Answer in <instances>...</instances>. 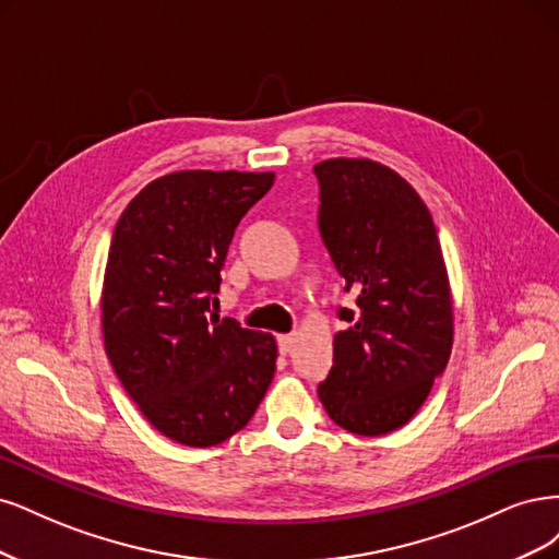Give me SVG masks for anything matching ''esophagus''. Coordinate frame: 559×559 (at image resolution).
<instances>
[{
	"mask_svg": "<svg viewBox=\"0 0 559 559\" xmlns=\"http://www.w3.org/2000/svg\"><path fill=\"white\" fill-rule=\"evenodd\" d=\"M295 344H297V334H281V336H278V350H281L283 355L290 353V350L295 348Z\"/></svg>",
	"mask_w": 559,
	"mask_h": 559,
	"instance_id": "34e87169",
	"label": "esophagus"
}]
</instances>
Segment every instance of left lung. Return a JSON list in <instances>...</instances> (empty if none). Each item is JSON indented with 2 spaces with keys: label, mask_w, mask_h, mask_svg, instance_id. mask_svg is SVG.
Segmentation results:
<instances>
[{
  "label": "left lung",
  "mask_w": 559,
  "mask_h": 559,
  "mask_svg": "<svg viewBox=\"0 0 559 559\" xmlns=\"http://www.w3.org/2000/svg\"><path fill=\"white\" fill-rule=\"evenodd\" d=\"M318 227L357 309L334 334V365L318 385L328 416L353 435L404 427L445 369L455 318L431 213L404 176L369 157L313 167Z\"/></svg>",
  "instance_id": "obj_1"
}]
</instances>
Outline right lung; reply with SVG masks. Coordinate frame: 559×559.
I'll return each mask as SVG.
<instances>
[{
  "label": "right lung",
  "mask_w": 559,
  "mask_h": 559,
  "mask_svg": "<svg viewBox=\"0 0 559 559\" xmlns=\"http://www.w3.org/2000/svg\"><path fill=\"white\" fill-rule=\"evenodd\" d=\"M274 171L183 169L124 206L99 297L106 355L159 435L209 448L253 418L276 371V338L206 311L234 229Z\"/></svg>",
  "instance_id": "right-lung-1"
}]
</instances>
